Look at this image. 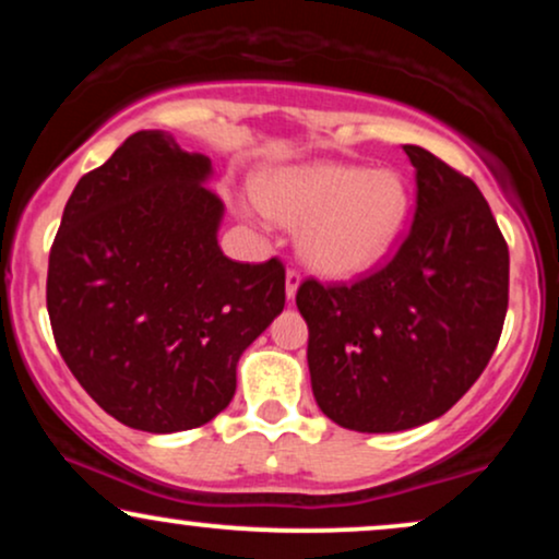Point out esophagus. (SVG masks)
I'll return each mask as SVG.
<instances>
[{
  "mask_svg": "<svg viewBox=\"0 0 559 559\" xmlns=\"http://www.w3.org/2000/svg\"><path fill=\"white\" fill-rule=\"evenodd\" d=\"M301 284V275L297 271H286V299L294 301L297 297V288Z\"/></svg>",
  "mask_w": 559,
  "mask_h": 559,
  "instance_id": "34e87169",
  "label": "esophagus"
}]
</instances>
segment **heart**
Returning a JSON list of instances; mask_svg holds the SVG:
<instances>
[{"mask_svg": "<svg viewBox=\"0 0 559 559\" xmlns=\"http://www.w3.org/2000/svg\"><path fill=\"white\" fill-rule=\"evenodd\" d=\"M254 197L262 213L301 226V258L331 278L360 275L386 258L413 204L400 173L344 163L273 170L260 178Z\"/></svg>", "mask_w": 559, "mask_h": 559, "instance_id": "b5f03b06", "label": "heart"}]
</instances>
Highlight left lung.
I'll return each mask as SVG.
<instances>
[{"mask_svg":"<svg viewBox=\"0 0 559 559\" xmlns=\"http://www.w3.org/2000/svg\"><path fill=\"white\" fill-rule=\"evenodd\" d=\"M407 239L352 286L305 281L307 365L318 407L342 428L394 433L431 423L489 365L507 316L510 252L489 202L423 146Z\"/></svg>","mask_w":559,"mask_h":559,"instance_id":"1","label":"left lung"}]
</instances>
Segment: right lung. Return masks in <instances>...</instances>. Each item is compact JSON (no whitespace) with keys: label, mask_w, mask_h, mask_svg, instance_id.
<instances>
[{"label":"right lung","mask_w":559,"mask_h":559,"mask_svg":"<svg viewBox=\"0 0 559 559\" xmlns=\"http://www.w3.org/2000/svg\"><path fill=\"white\" fill-rule=\"evenodd\" d=\"M210 157L139 131L75 183L47 275L62 360L105 413L146 433L204 426L286 305L278 260H228Z\"/></svg>","instance_id":"obj_1"}]
</instances>
